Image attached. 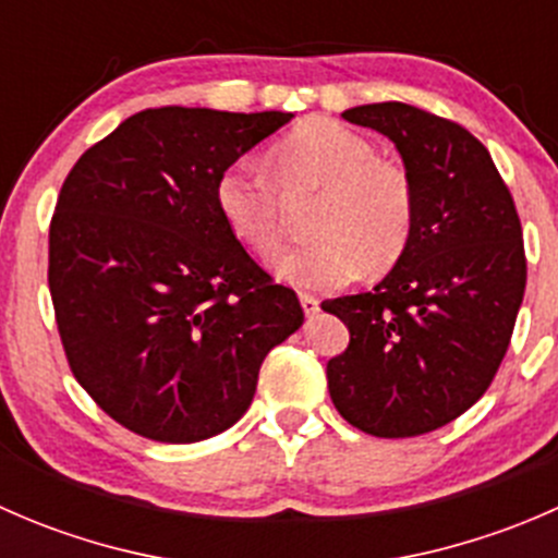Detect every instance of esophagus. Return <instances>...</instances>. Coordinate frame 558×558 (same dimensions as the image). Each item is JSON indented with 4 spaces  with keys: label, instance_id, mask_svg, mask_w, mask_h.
Instances as JSON below:
<instances>
[{
    "label": "esophagus",
    "instance_id": "obj_1",
    "mask_svg": "<svg viewBox=\"0 0 558 558\" xmlns=\"http://www.w3.org/2000/svg\"><path fill=\"white\" fill-rule=\"evenodd\" d=\"M300 302H302V311H305V315H315V313L320 311L318 296H313V294H300Z\"/></svg>",
    "mask_w": 558,
    "mask_h": 558
}]
</instances>
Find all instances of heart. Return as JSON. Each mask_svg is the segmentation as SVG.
Listing matches in <instances>:
<instances>
[{
  "label": "heart",
  "instance_id": "1",
  "mask_svg": "<svg viewBox=\"0 0 558 558\" xmlns=\"http://www.w3.org/2000/svg\"><path fill=\"white\" fill-rule=\"evenodd\" d=\"M280 191L318 189L313 240L272 258L278 278L300 289H340L364 272H386L408 251L418 216L410 172L380 159L353 129L311 118L269 150ZM253 161L238 159L216 178V207L234 238L269 253L280 243V194Z\"/></svg>",
  "mask_w": 558,
  "mask_h": 558
}]
</instances>
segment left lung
I'll return each mask as SVG.
<instances>
[{"label":"left lung","instance_id":"8db88e82","mask_svg":"<svg viewBox=\"0 0 558 558\" xmlns=\"http://www.w3.org/2000/svg\"><path fill=\"white\" fill-rule=\"evenodd\" d=\"M342 118L397 145L418 196L404 256L367 294L324 302L351 331L326 378L337 413L373 437H418L486 393L526 289L515 202L486 145L404 102Z\"/></svg>","mask_w":558,"mask_h":558}]
</instances>
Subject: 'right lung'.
Listing matches in <instances>:
<instances>
[{"instance_id":"obj_1","label":"right lung","mask_w":558,"mask_h":558,"mask_svg":"<svg viewBox=\"0 0 558 558\" xmlns=\"http://www.w3.org/2000/svg\"><path fill=\"white\" fill-rule=\"evenodd\" d=\"M291 112L154 107L77 159L48 286L77 384L134 435L199 442L238 424L258 369L305 320L216 207V178Z\"/></svg>"}]
</instances>
